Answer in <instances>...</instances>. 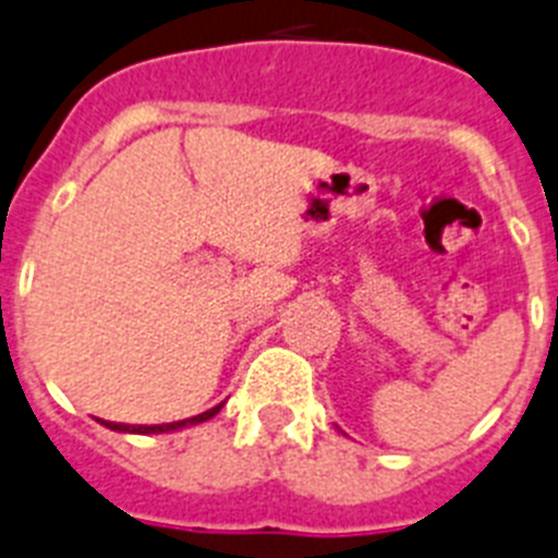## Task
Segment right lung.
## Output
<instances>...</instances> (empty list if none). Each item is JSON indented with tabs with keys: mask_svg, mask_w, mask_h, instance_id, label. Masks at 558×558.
<instances>
[{
	"mask_svg": "<svg viewBox=\"0 0 558 558\" xmlns=\"http://www.w3.org/2000/svg\"><path fill=\"white\" fill-rule=\"evenodd\" d=\"M220 409H222V403L220 407L208 409V412H203V415L185 417V421H174V423H155V426H130V423H112V421H101V423L107 428H112V432H130V435H163V432H178V428L197 426V423L211 421V417L217 415Z\"/></svg>",
	"mask_w": 558,
	"mask_h": 558,
	"instance_id": "obj_1",
	"label": "right lung"
}]
</instances>
